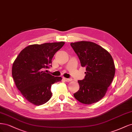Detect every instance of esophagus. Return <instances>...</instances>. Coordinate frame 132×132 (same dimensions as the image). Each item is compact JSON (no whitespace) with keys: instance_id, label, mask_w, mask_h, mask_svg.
Segmentation results:
<instances>
[{"instance_id":"obj_1","label":"esophagus","mask_w":132,"mask_h":132,"mask_svg":"<svg viewBox=\"0 0 132 132\" xmlns=\"http://www.w3.org/2000/svg\"><path fill=\"white\" fill-rule=\"evenodd\" d=\"M64 80L65 81H67V82H69V81H72V79H68V78H64Z\"/></svg>"}]
</instances>
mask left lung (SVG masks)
I'll use <instances>...</instances> for the list:
<instances>
[{
	"instance_id": "1",
	"label": "left lung",
	"mask_w": 132,
	"mask_h": 132,
	"mask_svg": "<svg viewBox=\"0 0 132 132\" xmlns=\"http://www.w3.org/2000/svg\"><path fill=\"white\" fill-rule=\"evenodd\" d=\"M70 45L86 71L85 78L78 81L80 88L74 96L84 104L97 102L105 96L114 77L113 58L107 50L94 42L81 41Z\"/></svg>"
}]
</instances>
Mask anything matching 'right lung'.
<instances>
[{
    "label": "right lung",
    "instance_id": "1",
    "mask_svg": "<svg viewBox=\"0 0 132 132\" xmlns=\"http://www.w3.org/2000/svg\"><path fill=\"white\" fill-rule=\"evenodd\" d=\"M64 42L31 45L23 49L13 63L12 75L16 86L27 100L39 106L52 97L51 86L61 81V77L46 73L44 69L52 66L54 54Z\"/></svg>",
    "mask_w": 132,
    "mask_h": 132
}]
</instances>
